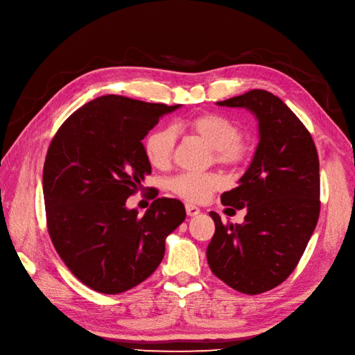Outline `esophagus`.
I'll return each instance as SVG.
<instances>
[{
	"mask_svg": "<svg viewBox=\"0 0 355 355\" xmlns=\"http://www.w3.org/2000/svg\"><path fill=\"white\" fill-rule=\"evenodd\" d=\"M185 209H187V214L188 216H197V214L201 211L196 204H191V202H187L185 204Z\"/></svg>",
	"mask_w": 355,
	"mask_h": 355,
	"instance_id": "1",
	"label": "esophagus"
}]
</instances>
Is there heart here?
I'll use <instances>...</instances> for the list:
<instances>
[{
  "instance_id": "heart-1",
  "label": "heart",
  "mask_w": 355,
  "mask_h": 355,
  "mask_svg": "<svg viewBox=\"0 0 355 355\" xmlns=\"http://www.w3.org/2000/svg\"><path fill=\"white\" fill-rule=\"evenodd\" d=\"M175 130H184L202 139L213 148L214 161L227 167H240L249 158L247 146L241 141L240 127L220 114H201L175 124ZM176 135L170 127H159L145 139L144 151L154 168L166 170L173 159ZM223 187L219 173H182L168 182V189L191 202L207 201L213 191Z\"/></svg>"
}]
</instances>
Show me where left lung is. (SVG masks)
Instances as JSON below:
<instances>
[{"label": "left lung", "instance_id": "1", "mask_svg": "<svg viewBox=\"0 0 355 355\" xmlns=\"http://www.w3.org/2000/svg\"><path fill=\"white\" fill-rule=\"evenodd\" d=\"M218 105L250 110L259 121L261 141L240 185L220 197L223 206L247 210L244 223H222L210 211L216 230L207 262L225 284L259 295L293 272L315 230L318 154L308 128L270 92L254 89Z\"/></svg>", "mask_w": 355, "mask_h": 355}]
</instances>
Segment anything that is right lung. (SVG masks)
<instances>
[{
	"mask_svg": "<svg viewBox=\"0 0 355 355\" xmlns=\"http://www.w3.org/2000/svg\"><path fill=\"white\" fill-rule=\"evenodd\" d=\"M179 105L106 94L69 115L51 139L42 170L47 230L69 271L105 295L145 282L163 261L184 204L157 198L144 216L125 209L151 173L142 139ZM151 198V200H153Z\"/></svg>",
	"mask_w": 355,
	"mask_h": 355,
	"instance_id": "obj_1",
	"label": "right lung"
}]
</instances>
